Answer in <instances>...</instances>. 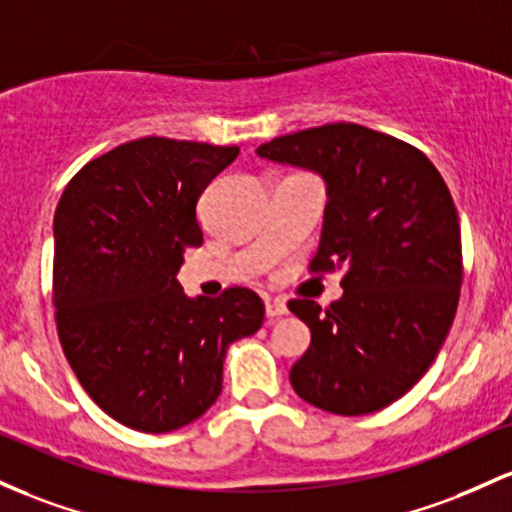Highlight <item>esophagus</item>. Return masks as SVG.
Returning <instances> with one entry per match:
<instances>
[{
  "instance_id": "esophagus-1",
  "label": "esophagus",
  "mask_w": 512,
  "mask_h": 512,
  "mask_svg": "<svg viewBox=\"0 0 512 512\" xmlns=\"http://www.w3.org/2000/svg\"><path fill=\"white\" fill-rule=\"evenodd\" d=\"M287 314V304L283 300H266V317L280 319Z\"/></svg>"
}]
</instances>
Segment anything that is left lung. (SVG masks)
I'll use <instances>...</instances> for the list:
<instances>
[{"instance_id": "1", "label": "left lung", "mask_w": 512, "mask_h": 512, "mask_svg": "<svg viewBox=\"0 0 512 512\" xmlns=\"http://www.w3.org/2000/svg\"><path fill=\"white\" fill-rule=\"evenodd\" d=\"M256 154L324 179L312 271L346 273L326 309L287 304L312 331L292 389L338 416L380 411L426 375L455 319L462 234L452 195L426 154L355 123L275 137Z\"/></svg>"}]
</instances>
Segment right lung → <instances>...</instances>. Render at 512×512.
Wrapping results in <instances>:
<instances>
[{"label": "right lung", "instance_id": "add662e5", "mask_svg": "<svg viewBox=\"0 0 512 512\" xmlns=\"http://www.w3.org/2000/svg\"><path fill=\"white\" fill-rule=\"evenodd\" d=\"M239 147L142 137L67 183L53 234L62 350L86 394L118 423L171 433L222 392L227 348L263 324L249 287L188 297L183 254L203 244L198 200Z\"/></svg>", "mask_w": 512, "mask_h": 512}]
</instances>
